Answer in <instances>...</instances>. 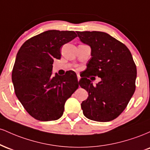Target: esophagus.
<instances>
[{
  "mask_svg": "<svg viewBox=\"0 0 150 150\" xmlns=\"http://www.w3.org/2000/svg\"><path fill=\"white\" fill-rule=\"evenodd\" d=\"M77 80H78V82H79V80H80V75H79V74H77Z\"/></svg>",
  "mask_w": 150,
  "mask_h": 150,
  "instance_id": "obj_1",
  "label": "esophagus"
}]
</instances>
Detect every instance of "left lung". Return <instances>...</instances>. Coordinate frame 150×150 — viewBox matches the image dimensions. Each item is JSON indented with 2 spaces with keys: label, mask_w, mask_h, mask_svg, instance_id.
Returning <instances> with one entry per match:
<instances>
[{
  "label": "left lung",
  "mask_w": 150,
  "mask_h": 150,
  "mask_svg": "<svg viewBox=\"0 0 150 150\" xmlns=\"http://www.w3.org/2000/svg\"><path fill=\"white\" fill-rule=\"evenodd\" d=\"M80 41L91 48L87 73L101 81L93 85L88 75L79 81L88 97L81 104L83 114L89 119L107 122L124 111L135 90L137 68L127 46L102 32H77ZM91 79V78H90Z\"/></svg>",
  "instance_id": "1"
}]
</instances>
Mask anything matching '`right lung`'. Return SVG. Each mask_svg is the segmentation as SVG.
<instances>
[{"mask_svg": "<svg viewBox=\"0 0 150 150\" xmlns=\"http://www.w3.org/2000/svg\"><path fill=\"white\" fill-rule=\"evenodd\" d=\"M76 37L73 31L48 30L26 41L18 51L12 81L19 101L35 119L61 118L65 101L78 88L73 71L51 75L53 60L61 58V47Z\"/></svg>", "mask_w": 150, "mask_h": 150, "instance_id": "1", "label": "right lung"}]
</instances>
